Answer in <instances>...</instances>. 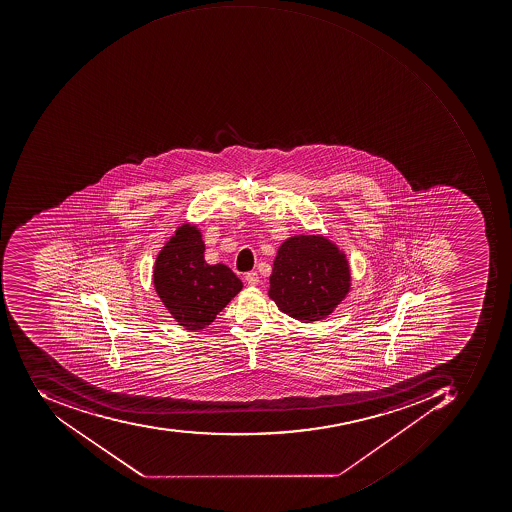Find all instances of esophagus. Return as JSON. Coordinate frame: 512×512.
<instances>
[{"label": "esophagus", "mask_w": 512, "mask_h": 512, "mask_svg": "<svg viewBox=\"0 0 512 512\" xmlns=\"http://www.w3.org/2000/svg\"><path fill=\"white\" fill-rule=\"evenodd\" d=\"M245 281H247L248 286H256L259 282V275L256 272H248L245 275Z\"/></svg>", "instance_id": "34e87169"}]
</instances>
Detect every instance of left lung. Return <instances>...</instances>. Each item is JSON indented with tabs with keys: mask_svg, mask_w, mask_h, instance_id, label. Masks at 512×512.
Here are the masks:
<instances>
[{
	"mask_svg": "<svg viewBox=\"0 0 512 512\" xmlns=\"http://www.w3.org/2000/svg\"><path fill=\"white\" fill-rule=\"evenodd\" d=\"M348 262L321 236H298L278 250L268 296L279 310L303 323L331 315L349 290Z\"/></svg>",
	"mask_w": 512,
	"mask_h": 512,
	"instance_id": "8db88e82",
	"label": "left lung"
}]
</instances>
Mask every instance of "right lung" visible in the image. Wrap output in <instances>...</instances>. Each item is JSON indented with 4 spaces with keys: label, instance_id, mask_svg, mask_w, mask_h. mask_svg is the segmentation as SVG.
Here are the masks:
<instances>
[{
    "label": "right lung",
    "instance_id": "right-lung-1",
    "mask_svg": "<svg viewBox=\"0 0 512 512\" xmlns=\"http://www.w3.org/2000/svg\"><path fill=\"white\" fill-rule=\"evenodd\" d=\"M205 245L195 226H181L158 254L153 284L180 326L199 331L242 290V282L223 264L205 262Z\"/></svg>",
    "mask_w": 512,
    "mask_h": 512
}]
</instances>
